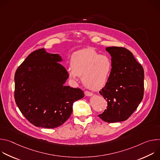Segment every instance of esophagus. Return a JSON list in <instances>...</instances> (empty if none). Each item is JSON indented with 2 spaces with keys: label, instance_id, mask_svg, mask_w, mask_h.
<instances>
[{
  "label": "esophagus",
  "instance_id": "34e87169",
  "mask_svg": "<svg viewBox=\"0 0 160 160\" xmlns=\"http://www.w3.org/2000/svg\"><path fill=\"white\" fill-rule=\"evenodd\" d=\"M84 93H85V95L86 96H91L93 95V94L92 92H89V91H87V90L85 91Z\"/></svg>",
  "mask_w": 160,
  "mask_h": 160
}]
</instances>
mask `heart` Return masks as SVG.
I'll return each instance as SVG.
<instances>
[{
    "label": "heart",
    "mask_w": 160,
    "mask_h": 160,
    "mask_svg": "<svg viewBox=\"0 0 160 160\" xmlns=\"http://www.w3.org/2000/svg\"><path fill=\"white\" fill-rule=\"evenodd\" d=\"M71 68L68 69L69 77L76 80L81 76L83 84L88 88L98 90L107 83L112 69L111 58L100 54L92 48L75 52L70 59Z\"/></svg>",
    "instance_id": "1"
}]
</instances>
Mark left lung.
<instances>
[{"mask_svg": "<svg viewBox=\"0 0 160 160\" xmlns=\"http://www.w3.org/2000/svg\"><path fill=\"white\" fill-rule=\"evenodd\" d=\"M112 69L99 93L107 101V109L98 115L108 123L127 120L138 108L144 96V72L132 53L123 47H109Z\"/></svg>", "mask_w": 160, "mask_h": 160, "instance_id": "1", "label": "left lung"}]
</instances>
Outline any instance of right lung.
Listing matches in <instances>:
<instances>
[{
    "mask_svg": "<svg viewBox=\"0 0 160 160\" xmlns=\"http://www.w3.org/2000/svg\"><path fill=\"white\" fill-rule=\"evenodd\" d=\"M61 60L59 54L40 49L30 54L16 71V103L36 127L61 126L71 116L73 102L84 96L80 88L64 85L69 75Z\"/></svg>",
    "mask_w": 160,
    "mask_h": 160,
    "instance_id": "obj_1",
    "label": "right lung"
}]
</instances>
